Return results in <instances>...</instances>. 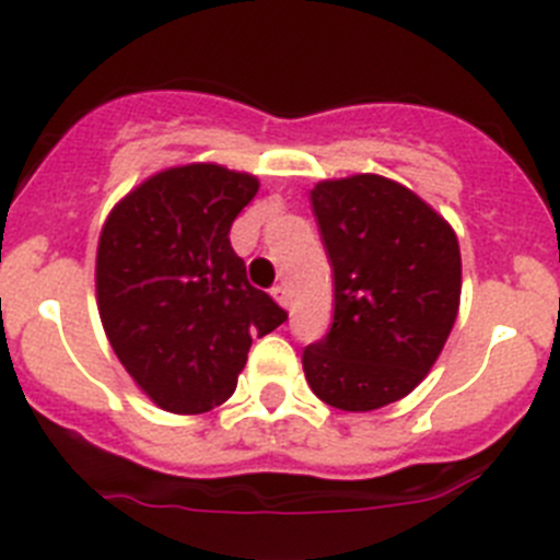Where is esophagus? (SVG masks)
I'll list each match as a JSON object with an SVG mask.
<instances>
[{"mask_svg": "<svg viewBox=\"0 0 560 560\" xmlns=\"http://www.w3.org/2000/svg\"><path fill=\"white\" fill-rule=\"evenodd\" d=\"M271 296H275L277 303L283 305V308H289V305H291V294H289V285H283V283H280V285H275V289H271Z\"/></svg>", "mask_w": 560, "mask_h": 560, "instance_id": "1", "label": "esophagus"}]
</instances>
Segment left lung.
Wrapping results in <instances>:
<instances>
[{
    "label": "left lung",
    "mask_w": 560,
    "mask_h": 560,
    "mask_svg": "<svg viewBox=\"0 0 560 560\" xmlns=\"http://www.w3.org/2000/svg\"><path fill=\"white\" fill-rule=\"evenodd\" d=\"M311 205L334 266V325L305 348V378L328 407L373 412L412 393L452 334L457 235L409 187L375 173L319 182Z\"/></svg>",
    "instance_id": "obj_1"
}]
</instances>
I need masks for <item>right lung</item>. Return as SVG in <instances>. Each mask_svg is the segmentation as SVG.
I'll return each instance as SVG.
<instances>
[{"instance_id": "1", "label": "right lung", "mask_w": 560, "mask_h": 560, "mask_svg": "<svg viewBox=\"0 0 560 560\" xmlns=\"http://www.w3.org/2000/svg\"><path fill=\"white\" fill-rule=\"evenodd\" d=\"M260 182L215 162L167 167L114 205L97 241L101 323L137 387L201 415L235 393L252 336L289 319L246 280L230 226Z\"/></svg>"}]
</instances>
